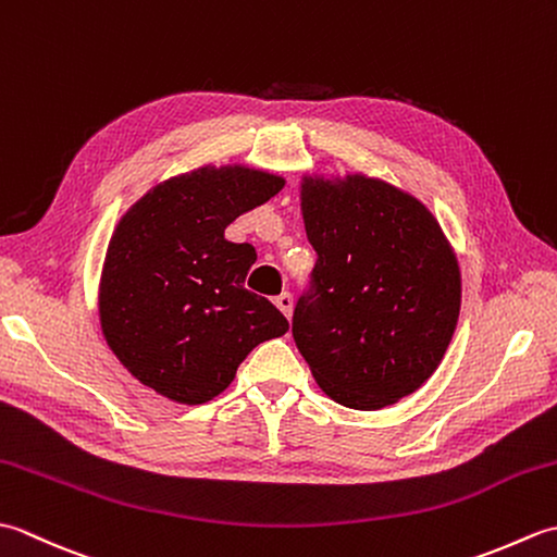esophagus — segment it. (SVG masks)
Segmentation results:
<instances>
[{"label":"esophagus","mask_w":557,"mask_h":557,"mask_svg":"<svg viewBox=\"0 0 557 557\" xmlns=\"http://www.w3.org/2000/svg\"><path fill=\"white\" fill-rule=\"evenodd\" d=\"M275 306L277 309L285 313L287 318H292V306H294V299H292V294L289 292H282L280 297H275Z\"/></svg>","instance_id":"esophagus-1"}]
</instances>
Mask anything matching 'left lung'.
Segmentation results:
<instances>
[{"mask_svg":"<svg viewBox=\"0 0 557 557\" xmlns=\"http://www.w3.org/2000/svg\"><path fill=\"white\" fill-rule=\"evenodd\" d=\"M301 212L318 260L294 342L337 405H395L429 381L455 335L453 246L419 198L363 174L304 176Z\"/></svg>","mask_w":557,"mask_h":557,"instance_id":"1","label":"left lung"}]
</instances>
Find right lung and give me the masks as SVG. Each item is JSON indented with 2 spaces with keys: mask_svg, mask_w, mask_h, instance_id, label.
I'll return each instance as SVG.
<instances>
[{
  "mask_svg": "<svg viewBox=\"0 0 557 557\" xmlns=\"http://www.w3.org/2000/svg\"><path fill=\"white\" fill-rule=\"evenodd\" d=\"M282 186L263 170L206 164L126 210L104 256L100 325L136 381L180 405H203L234 381L248 351L287 333V318L244 287L256 248L224 239L230 222Z\"/></svg>",
  "mask_w": 557,
  "mask_h": 557,
  "instance_id": "add662e5",
  "label": "right lung"
}]
</instances>
